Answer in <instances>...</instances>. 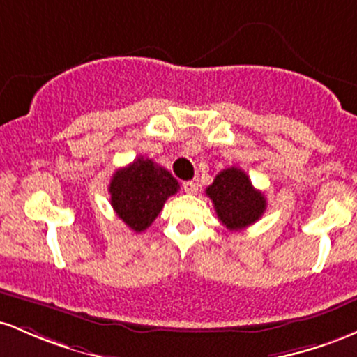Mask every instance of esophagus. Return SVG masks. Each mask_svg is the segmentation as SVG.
<instances>
[{
    "label": "esophagus",
    "instance_id": "esophagus-1",
    "mask_svg": "<svg viewBox=\"0 0 357 357\" xmlns=\"http://www.w3.org/2000/svg\"><path fill=\"white\" fill-rule=\"evenodd\" d=\"M183 190H185L187 194H194V192L199 190V182H195V180H187V182H183Z\"/></svg>",
    "mask_w": 357,
    "mask_h": 357
}]
</instances>
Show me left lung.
<instances>
[{"mask_svg":"<svg viewBox=\"0 0 357 357\" xmlns=\"http://www.w3.org/2000/svg\"><path fill=\"white\" fill-rule=\"evenodd\" d=\"M218 218L229 231H241L258 221L266 211L263 192L256 190L241 168H226L206 189Z\"/></svg>","mask_w":357,"mask_h":357,"instance_id":"obj_1","label":"left lung"}]
</instances>
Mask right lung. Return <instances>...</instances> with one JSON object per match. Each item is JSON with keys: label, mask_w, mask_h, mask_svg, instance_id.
I'll use <instances>...</instances> for the list:
<instances>
[{"label": "right lung", "mask_w": 357, "mask_h": 357, "mask_svg": "<svg viewBox=\"0 0 357 357\" xmlns=\"http://www.w3.org/2000/svg\"><path fill=\"white\" fill-rule=\"evenodd\" d=\"M178 182L150 158H136L113 174L111 206L119 219L135 232L145 231L157 219L163 204L178 192Z\"/></svg>", "instance_id": "1"}]
</instances>
